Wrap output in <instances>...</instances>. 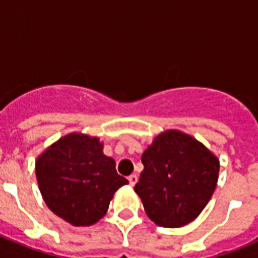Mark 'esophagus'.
I'll use <instances>...</instances> for the list:
<instances>
[{
	"label": "esophagus",
	"instance_id": "esophagus-1",
	"mask_svg": "<svg viewBox=\"0 0 258 258\" xmlns=\"http://www.w3.org/2000/svg\"><path fill=\"white\" fill-rule=\"evenodd\" d=\"M129 184H131L132 187H133V186H136V183H137V181H138V177H137L136 174H132V175H129Z\"/></svg>",
	"mask_w": 258,
	"mask_h": 258
}]
</instances>
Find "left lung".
Wrapping results in <instances>:
<instances>
[{
	"instance_id": "8db88e82",
	"label": "left lung",
	"mask_w": 258,
	"mask_h": 258,
	"mask_svg": "<svg viewBox=\"0 0 258 258\" xmlns=\"http://www.w3.org/2000/svg\"><path fill=\"white\" fill-rule=\"evenodd\" d=\"M145 169L134 191L150 220L182 227L206 208L218 181L220 160L200 141L177 129L156 136L142 155Z\"/></svg>"
}]
</instances>
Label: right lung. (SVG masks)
Returning a JSON list of instances; mask_svg holds the SVG:
<instances>
[{"instance_id": "add662e5", "label": "right lung", "mask_w": 258, "mask_h": 258, "mask_svg": "<svg viewBox=\"0 0 258 258\" xmlns=\"http://www.w3.org/2000/svg\"><path fill=\"white\" fill-rule=\"evenodd\" d=\"M115 166L98 137L74 132L38 155L36 178L52 213L74 226H92L107 213L116 191L129 183Z\"/></svg>"}]
</instances>
